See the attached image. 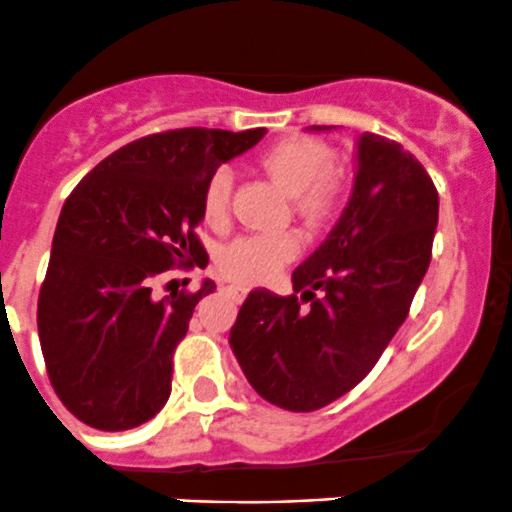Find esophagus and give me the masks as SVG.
Listing matches in <instances>:
<instances>
[{"label": "esophagus", "mask_w": 512, "mask_h": 512, "mask_svg": "<svg viewBox=\"0 0 512 512\" xmlns=\"http://www.w3.org/2000/svg\"><path fill=\"white\" fill-rule=\"evenodd\" d=\"M222 290H227L229 295H232V298L236 300V302H241L246 298V293H249V288H246V285H239V283H232V285H224Z\"/></svg>", "instance_id": "34e87169"}]
</instances>
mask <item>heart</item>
Segmentation results:
<instances>
[{
    "mask_svg": "<svg viewBox=\"0 0 512 512\" xmlns=\"http://www.w3.org/2000/svg\"><path fill=\"white\" fill-rule=\"evenodd\" d=\"M258 166L280 188L293 195V210L307 232L320 234L337 222L344 207L346 188L344 180L332 173L334 156L327 146L300 136L278 141L261 153ZM229 202H232V173L219 168L202 188V222L212 229H222L229 219ZM300 249L302 241L295 232L241 236L224 246L219 254V268L224 276L239 283H263L276 276L285 263L293 261Z\"/></svg>",
    "mask_w": 512,
    "mask_h": 512,
    "instance_id": "b5f03b06",
    "label": "heart"
}]
</instances>
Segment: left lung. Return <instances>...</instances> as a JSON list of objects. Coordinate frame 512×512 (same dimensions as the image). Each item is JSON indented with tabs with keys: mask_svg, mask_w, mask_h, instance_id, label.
Segmentation results:
<instances>
[{
	"mask_svg": "<svg viewBox=\"0 0 512 512\" xmlns=\"http://www.w3.org/2000/svg\"><path fill=\"white\" fill-rule=\"evenodd\" d=\"M437 214L422 163L398 141L361 134L354 195L320 249L295 268V295L251 290L229 332L263 400L312 412L364 381L408 317Z\"/></svg>",
	"mask_w": 512,
	"mask_h": 512,
	"instance_id": "left-lung-1",
	"label": "left lung"
}]
</instances>
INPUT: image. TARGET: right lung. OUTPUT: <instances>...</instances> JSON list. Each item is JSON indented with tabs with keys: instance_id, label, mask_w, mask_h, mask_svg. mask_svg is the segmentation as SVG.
<instances>
[{
	"instance_id": "add662e5",
	"label": "right lung",
	"mask_w": 512,
	"mask_h": 512,
	"mask_svg": "<svg viewBox=\"0 0 512 512\" xmlns=\"http://www.w3.org/2000/svg\"><path fill=\"white\" fill-rule=\"evenodd\" d=\"M263 134L190 126L141 136L70 192L38 293V339L53 390L80 422L122 432L168 403L175 349L217 285L156 298L153 283L170 268L207 266L195 234L202 188Z\"/></svg>"
}]
</instances>
